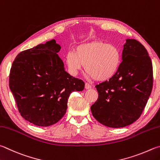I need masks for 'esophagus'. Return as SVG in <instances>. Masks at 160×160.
<instances>
[{"instance_id": "obj_1", "label": "esophagus", "mask_w": 160, "mask_h": 160, "mask_svg": "<svg viewBox=\"0 0 160 160\" xmlns=\"http://www.w3.org/2000/svg\"><path fill=\"white\" fill-rule=\"evenodd\" d=\"M91 88V86L88 83H87V82H86L85 83V88L86 89H89V88Z\"/></svg>"}]
</instances>
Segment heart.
Segmentation results:
<instances>
[{
  "instance_id": "heart-1",
  "label": "heart",
  "mask_w": 160,
  "mask_h": 160,
  "mask_svg": "<svg viewBox=\"0 0 160 160\" xmlns=\"http://www.w3.org/2000/svg\"><path fill=\"white\" fill-rule=\"evenodd\" d=\"M69 72L76 75L83 68L90 77L105 81L114 77L121 64V53L118 48L100 41H90L76 47L74 52L66 55Z\"/></svg>"
}]
</instances>
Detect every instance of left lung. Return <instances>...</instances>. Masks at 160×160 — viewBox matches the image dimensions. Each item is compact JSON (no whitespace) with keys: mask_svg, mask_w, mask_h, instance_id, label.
<instances>
[{"mask_svg":"<svg viewBox=\"0 0 160 160\" xmlns=\"http://www.w3.org/2000/svg\"><path fill=\"white\" fill-rule=\"evenodd\" d=\"M152 85V64L147 50L135 39H127L118 71L96 86L98 98L91 107L93 116L108 127L132 124L141 117Z\"/></svg>","mask_w":160,"mask_h":160,"instance_id":"8db88e82","label":"left lung"}]
</instances>
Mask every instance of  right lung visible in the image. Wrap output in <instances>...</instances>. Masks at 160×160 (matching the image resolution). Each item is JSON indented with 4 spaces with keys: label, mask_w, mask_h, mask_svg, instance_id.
Instances as JSON below:
<instances>
[{
    "label": "right lung",
    "mask_w": 160,
    "mask_h": 160,
    "mask_svg": "<svg viewBox=\"0 0 160 160\" xmlns=\"http://www.w3.org/2000/svg\"><path fill=\"white\" fill-rule=\"evenodd\" d=\"M54 39L22 51L11 67L9 86L20 115L38 127L55 124L62 118L69 95L85 83L64 71Z\"/></svg>",
    "instance_id": "add662e5"
}]
</instances>
